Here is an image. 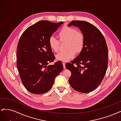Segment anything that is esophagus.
<instances>
[{
  "mask_svg": "<svg viewBox=\"0 0 121 121\" xmlns=\"http://www.w3.org/2000/svg\"><path fill=\"white\" fill-rule=\"evenodd\" d=\"M63 67H64V69H65V63H63Z\"/></svg>",
  "mask_w": 121,
  "mask_h": 121,
  "instance_id": "obj_1",
  "label": "esophagus"
}]
</instances>
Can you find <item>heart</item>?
Returning a JSON list of instances; mask_svg holds the SVG:
<instances>
[{
  "mask_svg": "<svg viewBox=\"0 0 121 121\" xmlns=\"http://www.w3.org/2000/svg\"><path fill=\"white\" fill-rule=\"evenodd\" d=\"M60 41L67 40V48L68 50L60 52L56 56L57 60L68 61L74 57L75 53L80 52L82 50L85 44V37L81 32L76 29L67 26L63 27L58 33ZM50 48L53 52H57L59 50L60 42L53 36L48 39Z\"/></svg>",
  "mask_w": 121,
  "mask_h": 121,
  "instance_id": "1",
  "label": "heart"
}]
</instances>
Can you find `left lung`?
<instances>
[{"label": "left lung", "instance_id": "8db88e82", "mask_svg": "<svg viewBox=\"0 0 121 121\" xmlns=\"http://www.w3.org/2000/svg\"><path fill=\"white\" fill-rule=\"evenodd\" d=\"M79 27L85 37V44L79 56L65 67L71 72L69 82L76 91L88 93L103 80L108 66V49L103 35L87 22L73 21L68 26Z\"/></svg>", "mask_w": 121, "mask_h": 121}]
</instances>
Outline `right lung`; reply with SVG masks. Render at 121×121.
<instances>
[{"label":"right lung","instance_id":"obj_1","mask_svg":"<svg viewBox=\"0 0 121 121\" xmlns=\"http://www.w3.org/2000/svg\"><path fill=\"white\" fill-rule=\"evenodd\" d=\"M63 22L58 23L43 20L31 25L22 34L17 46V66L22 82L29 92L41 94L52 87L55 78L63 69L55 60L48 39Z\"/></svg>","mask_w":121,"mask_h":121}]
</instances>
